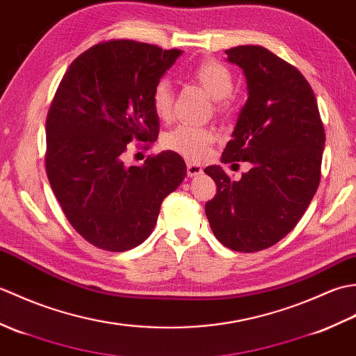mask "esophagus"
Segmentation results:
<instances>
[{
  "label": "esophagus",
  "mask_w": 356,
  "mask_h": 356,
  "mask_svg": "<svg viewBox=\"0 0 356 356\" xmlns=\"http://www.w3.org/2000/svg\"><path fill=\"white\" fill-rule=\"evenodd\" d=\"M186 172H188V176H190V177H195V176H200L203 170H202V166L199 163L188 162L186 163Z\"/></svg>",
  "instance_id": "esophagus-1"
}]
</instances>
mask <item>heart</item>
Segmentation results:
<instances>
[{
  "instance_id": "obj_1",
  "label": "heart",
  "mask_w": 356,
  "mask_h": 356,
  "mask_svg": "<svg viewBox=\"0 0 356 356\" xmlns=\"http://www.w3.org/2000/svg\"><path fill=\"white\" fill-rule=\"evenodd\" d=\"M193 79L216 101L217 113H225L229 108V96L234 90L232 73L217 61H203L191 72ZM172 88L168 79H161L151 93V105L156 116L162 120L170 119L172 111ZM214 134L208 128L190 124H180L166 133L162 145L186 159H200L205 156Z\"/></svg>"
}]
</instances>
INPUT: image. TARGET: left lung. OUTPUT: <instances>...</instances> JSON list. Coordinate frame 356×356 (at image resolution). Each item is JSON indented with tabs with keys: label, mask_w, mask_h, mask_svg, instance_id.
Returning <instances> with one entry per match:
<instances>
[{
	"label": "left lung",
	"mask_w": 356,
	"mask_h": 356,
	"mask_svg": "<svg viewBox=\"0 0 356 356\" xmlns=\"http://www.w3.org/2000/svg\"><path fill=\"white\" fill-rule=\"evenodd\" d=\"M225 53L245 73L248 101L222 161L252 168L236 182L220 166H207L217 194L205 213L223 246L257 252L287 236L306 213L320 185L326 136L314 90L293 65L260 45Z\"/></svg>",
	"instance_id": "1"
}]
</instances>
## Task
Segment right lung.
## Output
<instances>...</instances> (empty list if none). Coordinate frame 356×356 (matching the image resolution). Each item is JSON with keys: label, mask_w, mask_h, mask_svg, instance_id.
Listing matches in <instances>:
<instances>
[{"label": "right lung", "mask_w": 356, "mask_h": 356, "mask_svg": "<svg viewBox=\"0 0 356 356\" xmlns=\"http://www.w3.org/2000/svg\"><path fill=\"white\" fill-rule=\"evenodd\" d=\"M182 50L99 42L70 64L50 105L45 170L67 220L88 243L124 252L153 232L162 200L186 176L174 151L127 166L130 142L159 136L151 93Z\"/></svg>", "instance_id": "1"}]
</instances>
